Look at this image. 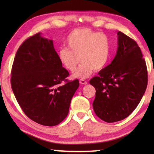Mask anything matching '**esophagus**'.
I'll return each instance as SVG.
<instances>
[{
	"instance_id": "esophagus-1",
	"label": "esophagus",
	"mask_w": 154,
	"mask_h": 154,
	"mask_svg": "<svg viewBox=\"0 0 154 154\" xmlns=\"http://www.w3.org/2000/svg\"><path fill=\"white\" fill-rule=\"evenodd\" d=\"M79 83H81V84H83V85H86L87 83H88L87 81H85L84 79H80L79 80Z\"/></svg>"
}]
</instances>
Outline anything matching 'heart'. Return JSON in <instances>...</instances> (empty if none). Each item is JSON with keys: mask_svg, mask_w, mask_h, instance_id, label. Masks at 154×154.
I'll use <instances>...</instances> for the list:
<instances>
[{"mask_svg": "<svg viewBox=\"0 0 154 154\" xmlns=\"http://www.w3.org/2000/svg\"><path fill=\"white\" fill-rule=\"evenodd\" d=\"M64 48L60 49L59 58L64 66L74 72L73 76L86 78L93 71H100L107 64L111 54V42L107 36L88 28H78L68 35Z\"/></svg>", "mask_w": 154, "mask_h": 154, "instance_id": "b5f03b06", "label": "heart"}]
</instances>
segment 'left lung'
<instances>
[{"mask_svg": "<svg viewBox=\"0 0 154 154\" xmlns=\"http://www.w3.org/2000/svg\"><path fill=\"white\" fill-rule=\"evenodd\" d=\"M118 37V51L113 61L90 81L96 89L94 111L108 123L129 116L147 85V66L138 44L119 31Z\"/></svg>", "mask_w": 154, "mask_h": 154, "instance_id": "left-lung-1", "label": "left lung"}]
</instances>
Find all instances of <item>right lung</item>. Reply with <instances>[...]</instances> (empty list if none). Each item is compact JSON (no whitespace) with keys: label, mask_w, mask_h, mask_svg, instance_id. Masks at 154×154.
<instances>
[{"label":"right lung","mask_w":154,"mask_h":154,"mask_svg":"<svg viewBox=\"0 0 154 154\" xmlns=\"http://www.w3.org/2000/svg\"><path fill=\"white\" fill-rule=\"evenodd\" d=\"M69 75L62 67L53 41L42 37L41 33L25 40L15 56L11 84L26 116L47 126H56L63 121L79 86L78 79L67 80Z\"/></svg>","instance_id":"obj_1"}]
</instances>
